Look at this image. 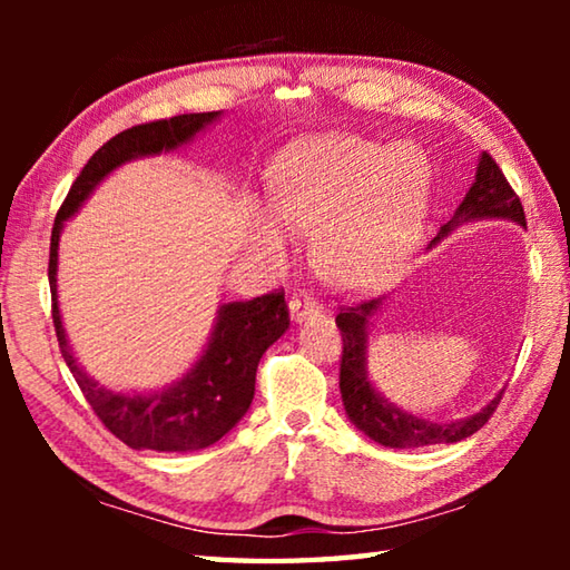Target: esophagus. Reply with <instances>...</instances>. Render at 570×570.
Listing matches in <instances>:
<instances>
[{"label": "esophagus", "instance_id": "esophagus-1", "mask_svg": "<svg viewBox=\"0 0 570 570\" xmlns=\"http://www.w3.org/2000/svg\"><path fill=\"white\" fill-rule=\"evenodd\" d=\"M288 312H292L294 322H304V320H316V316H322V306L316 304L312 296L296 294L292 296V302H288Z\"/></svg>", "mask_w": 570, "mask_h": 570}]
</instances>
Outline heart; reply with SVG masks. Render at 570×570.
<instances>
[{
    "mask_svg": "<svg viewBox=\"0 0 570 570\" xmlns=\"http://www.w3.org/2000/svg\"><path fill=\"white\" fill-rule=\"evenodd\" d=\"M435 173L420 148L324 135L288 148L272 178V208L292 236L314 238V266L332 286L370 292L400 272L428 226ZM250 244L286 256V236L258 210Z\"/></svg>",
    "mask_w": 570,
    "mask_h": 570,
    "instance_id": "heart-1",
    "label": "heart"
}]
</instances>
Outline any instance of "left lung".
<instances>
[{"instance_id": "left-lung-1", "label": "left lung", "mask_w": 570, "mask_h": 570, "mask_svg": "<svg viewBox=\"0 0 570 570\" xmlns=\"http://www.w3.org/2000/svg\"><path fill=\"white\" fill-rule=\"evenodd\" d=\"M482 218H508L515 224L525 226V214L520 206V198L515 190L510 188L503 170L498 163L482 153L478 160L475 183L462 198L455 216H452L440 234L432 238L430 248L440 244L452 228L468 220H482ZM382 308V298H370V302H360L352 306H342L336 314V326L342 332L344 354L340 366V390L342 402L346 410V417L360 428L366 438L380 442L384 448H424V445H448V442H460L485 424L493 417L495 407L503 397L500 390L493 400H490L480 412L470 414L465 420L455 422H430L424 417H414V414L400 410L397 404L384 400L382 394L374 390L366 372V336H370V320Z\"/></svg>"}]
</instances>
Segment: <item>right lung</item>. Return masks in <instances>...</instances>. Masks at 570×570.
<instances>
[{"mask_svg":"<svg viewBox=\"0 0 570 570\" xmlns=\"http://www.w3.org/2000/svg\"><path fill=\"white\" fill-rule=\"evenodd\" d=\"M220 112H190L168 120L135 125L115 135L75 178L65 204L57 210L50 240V292L52 322L60 352L70 366L77 387L115 438L132 450L156 452H193L214 445L244 417L254 400L256 370L264 352L288 330V308L284 294H264L250 302H230L218 308L216 326L210 332L200 360L178 382L158 392H112L95 382L77 364L67 344V334L57 304V250L65 220L72 218L90 193L110 176L115 168L135 158L160 156L178 150Z\"/></svg>","mask_w":570,"mask_h":570,"instance_id":"obj_1","label":"right lung"}]
</instances>
